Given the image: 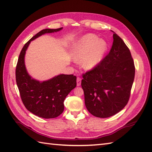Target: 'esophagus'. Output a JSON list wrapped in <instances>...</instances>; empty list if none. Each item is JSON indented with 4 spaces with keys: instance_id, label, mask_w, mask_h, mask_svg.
<instances>
[{
    "instance_id": "obj_1",
    "label": "esophagus",
    "mask_w": 152,
    "mask_h": 152,
    "mask_svg": "<svg viewBox=\"0 0 152 152\" xmlns=\"http://www.w3.org/2000/svg\"><path fill=\"white\" fill-rule=\"evenodd\" d=\"M80 84H81V78H80V77H77V85L80 86Z\"/></svg>"
}]
</instances>
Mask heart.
<instances>
[{
    "label": "heart",
    "instance_id": "obj_1",
    "mask_svg": "<svg viewBox=\"0 0 152 152\" xmlns=\"http://www.w3.org/2000/svg\"><path fill=\"white\" fill-rule=\"evenodd\" d=\"M107 50L106 43L94 34H88L80 40L73 53L75 61L83 60L85 69H92L102 61Z\"/></svg>",
    "mask_w": 152,
    "mask_h": 152
}]
</instances>
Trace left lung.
Returning <instances> with one entry per match:
<instances>
[{
    "label": "left lung",
    "mask_w": 152,
    "mask_h": 152,
    "mask_svg": "<svg viewBox=\"0 0 152 152\" xmlns=\"http://www.w3.org/2000/svg\"><path fill=\"white\" fill-rule=\"evenodd\" d=\"M134 73L129 48L114 32L109 53L96 67L83 75L81 86L88 112L104 118L122 110L129 101Z\"/></svg>",
    "instance_id": "obj_1"
}]
</instances>
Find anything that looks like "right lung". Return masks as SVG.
<instances>
[{"mask_svg": "<svg viewBox=\"0 0 152 152\" xmlns=\"http://www.w3.org/2000/svg\"><path fill=\"white\" fill-rule=\"evenodd\" d=\"M63 28L43 29L33 36L23 47L15 69L17 85L26 109L43 118H54L64 109V102L69 93L76 87L77 77L73 75L60 74L45 81L32 78L25 64L26 50L32 40L46 33L56 32Z\"/></svg>", "mask_w": 152, "mask_h": 152, "instance_id": "right-lung-1", "label": "right lung"}]
</instances>
